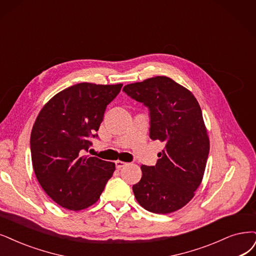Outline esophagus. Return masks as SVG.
<instances>
[{
	"label": "esophagus",
	"mask_w": 256,
	"mask_h": 256,
	"mask_svg": "<svg viewBox=\"0 0 256 256\" xmlns=\"http://www.w3.org/2000/svg\"><path fill=\"white\" fill-rule=\"evenodd\" d=\"M115 164H116V168H123V166H126L128 164L124 162H121V160H116Z\"/></svg>",
	"instance_id": "obj_1"
}]
</instances>
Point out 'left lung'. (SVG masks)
Here are the masks:
<instances>
[{
	"mask_svg": "<svg viewBox=\"0 0 256 256\" xmlns=\"http://www.w3.org/2000/svg\"><path fill=\"white\" fill-rule=\"evenodd\" d=\"M128 96L150 110V137L166 146L156 166H141L142 177L133 186L146 210L168 214L182 209L202 184L209 136L194 94L171 78L157 76L123 88Z\"/></svg>",
	"mask_w": 256,
	"mask_h": 256,
	"instance_id": "1",
	"label": "left lung"
}]
</instances>
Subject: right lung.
<instances>
[{"label":"right lung","instance_id":"1","mask_svg":"<svg viewBox=\"0 0 256 256\" xmlns=\"http://www.w3.org/2000/svg\"><path fill=\"white\" fill-rule=\"evenodd\" d=\"M121 88V83L72 85L54 94L34 121L30 150L36 177L65 209L80 211L94 204L115 171V164L83 154Z\"/></svg>","mask_w":256,"mask_h":256}]
</instances>
